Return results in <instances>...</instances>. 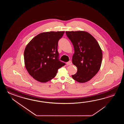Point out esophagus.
I'll use <instances>...</instances> for the list:
<instances>
[{
    "instance_id": "1",
    "label": "esophagus",
    "mask_w": 124,
    "mask_h": 124,
    "mask_svg": "<svg viewBox=\"0 0 124 124\" xmlns=\"http://www.w3.org/2000/svg\"><path fill=\"white\" fill-rule=\"evenodd\" d=\"M66 64L67 65H70L72 64V62L71 61H69L68 62H66Z\"/></svg>"
}]
</instances>
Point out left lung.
<instances>
[{
  "label": "left lung",
  "mask_w": 124,
  "mask_h": 124,
  "mask_svg": "<svg viewBox=\"0 0 124 124\" xmlns=\"http://www.w3.org/2000/svg\"><path fill=\"white\" fill-rule=\"evenodd\" d=\"M66 34L74 46L72 62L78 68L72 77L80 83L88 82L100 69L102 59L100 46L95 38L87 32L66 31Z\"/></svg>",
  "instance_id": "left-lung-1"
}]
</instances>
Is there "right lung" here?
<instances>
[{
	"mask_svg": "<svg viewBox=\"0 0 124 124\" xmlns=\"http://www.w3.org/2000/svg\"><path fill=\"white\" fill-rule=\"evenodd\" d=\"M64 31L40 33L26 46L24 52L26 70L34 79L46 82L54 78L58 70L66 64L59 59L58 46Z\"/></svg>",
	"mask_w": 124,
	"mask_h": 124,
	"instance_id": "obj_1",
	"label": "right lung"
}]
</instances>
